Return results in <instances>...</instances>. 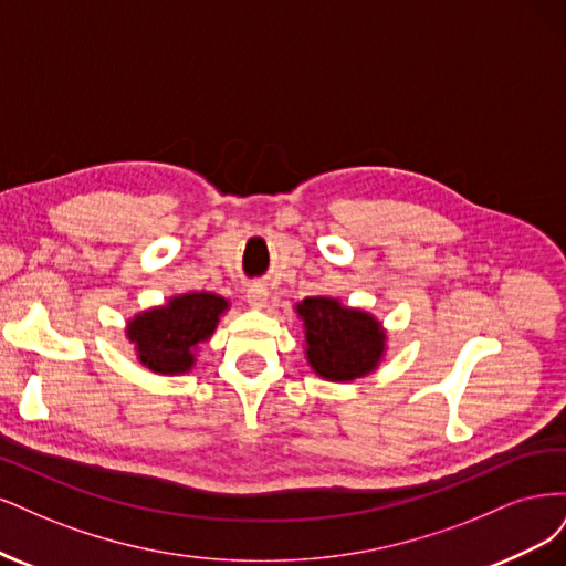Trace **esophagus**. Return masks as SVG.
Instances as JSON below:
<instances>
[{"label":"esophagus","instance_id":"1","mask_svg":"<svg viewBox=\"0 0 566 566\" xmlns=\"http://www.w3.org/2000/svg\"><path fill=\"white\" fill-rule=\"evenodd\" d=\"M247 303L256 310H263L268 303V289L263 284H251L247 289Z\"/></svg>","mask_w":566,"mask_h":566}]
</instances>
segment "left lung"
Listing matches in <instances>:
<instances>
[{
  "label": "left lung",
  "instance_id": "left-lung-1",
  "mask_svg": "<svg viewBox=\"0 0 566 566\" xmlns=\"http://www.w3.org/2000/svg\"><path fill=\"white\" fill-rule=\"evenodd\" d=\"M296 313L303 319L305 359L324 380L364 378L386 357L388 332L367 310L332 296H307L296 303Z\"/></svg>",
  "mask_w": 566,
  "mask_h": 566
}]
</instances>
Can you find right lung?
<instances>
[{"instance_id": "add662e5", "label": "right lung", "mask_w": 566, "mask_h": 566, "mask_svg": "<svg viewBox=\"0 0 566 566\" xmlns=\"http://www.w3.org/2000/svg\"><path fill=\"white\" fill-rule=\"evenodd\" d=\"M228 307L230 303L211 291H190L134 315L124 334L145 369L161 376L188 374L197 361L199 343L213 336Z\"/></svg>"}]
</instances>
